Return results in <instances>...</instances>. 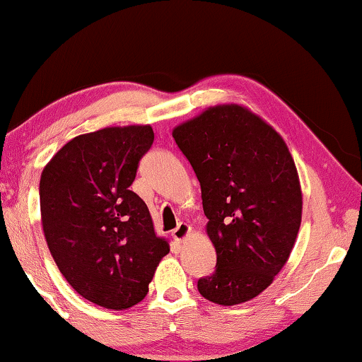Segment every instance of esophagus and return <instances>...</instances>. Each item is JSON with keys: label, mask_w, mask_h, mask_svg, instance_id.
Wrapping results in <instances>:
<instances>
[{"label": "esophagus", "mask_w": 362, "mask_h": 362, "mask_svg": "<svg viewBox=\"0 0 362 362\" xmlns=\"http://www.w3.org/2000/svg\"><path fill=\"white\" fill-rule=\"evenodd\" d=\"M191 232H192L191 225L186 223V222H181L175 230H173L171 235H173V238L176 240V242H185V240L191 235Z\"/></svg>", "instance_id": "obj_1"}]
</instances>
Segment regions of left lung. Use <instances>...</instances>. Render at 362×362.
Returning a JSON list of instances; mask_svg holds the SVG:
<instances>
[{"instance_id": "obj_1", "label": "left lung", "mask_w": 362, "mask_h": 362, "mask_svg": "<svg viewBox=\"0 0 362 362\" xmlns=\"http://www.w3.org/2000/svg\"><path fill=\"white\" fill-rule=\"evenodd\" d=\"M201 182L214 274L197 289L237 305L271 286L289 259L302 222V189L284 139L240 104H218L173 129Z\"/></svg>"}]
</instances>
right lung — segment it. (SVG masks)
<instances>
[{
    "instance_id": "1",
    "label": "right lung",
    "mask_w": 362,
    "mask_h": 362,
    "mask_svg": "<svg viewBox=\"0 0 362 362\" xmlns=\"http://www.w3.org/2000/svg\"><path fill=\"white\" fill-rule=\"evenodd\" d=\"M151 125L104 127L65 144L40 176V218L52 256L83 298L111 310L142 302L170 243L129 187L153 144Z\"/></svg>"
}]
</instances>
